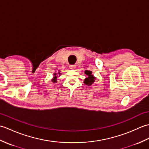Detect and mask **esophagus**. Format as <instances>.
I'll list each match as a JSON object with an SVG mask.
<instances>
[{"label": "esophagus", "mask_w": 149, "mask_h": 149, "mask_svg": "<svg viewBox=\"0 0 149 149\" xmlns=\"http://www.w3.org/2000/svg\"><path fill=\"white\" fill-rule=\"evenodd\" d=\"M70 69H72V70H75V68H76V66L72 65L70 66Z\"/></svg>", "instance_id": "obj_1"}]
</instances>
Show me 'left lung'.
<instances>
[{
	"mask_svg": "<svg viewBox=\"0 0 149 149\" xmlns=\"http://www.w3.org/2000/svg\"><path fill=\"white\" fill-rule=\"evenodd\" d=\"M85 74L88 75V77L84 80V83L86 85H88V86L91 85L95 81V77L91 75V72L89 70H86L85 71Z\"/></svg>",
	"mask_w": 149,
	"mask_h": 149,
	"instance_id": "8db88e82",
	"label": "left lung"
}]
</instances>
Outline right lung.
Returning a JSON list of instances; mask_svg holds the SVG:
<instances>
[{
	"instance_id": "1",
	"label": "right lung",
	"mask_w": 149,
	"mask_h": 149,
	"mask_svg": "<svg viewBox=\"0 0 149 149\" xmlns=\"http://www.w3.org/2000/svg\"><path fill=\"white\" fill-rule=\"evenodd\" d=\"M54 79H52V82H54V83H56V81H57V77H56V74H54Z\"/></svg>"
}]
</instances>
